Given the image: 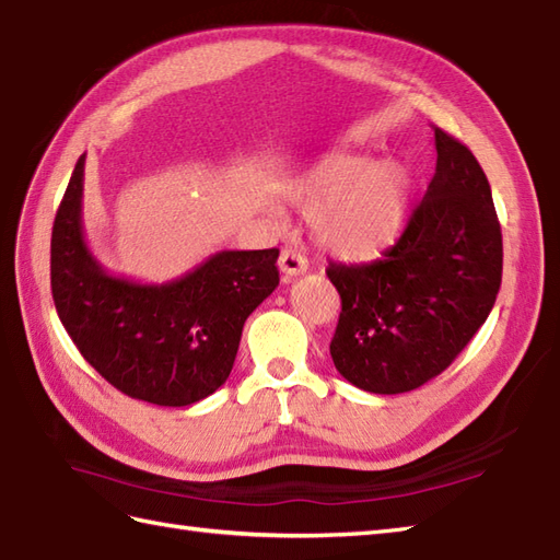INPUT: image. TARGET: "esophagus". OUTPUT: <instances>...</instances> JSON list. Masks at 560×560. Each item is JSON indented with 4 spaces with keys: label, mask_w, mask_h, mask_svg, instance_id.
Returning a JSON list of instances; mask_svg holds the SVG:
<instances>
[{
    "label": "esophagus",
    "mask_w": 560,
    "mask_h": 560,
    "mask_svg": "<svg viewBox=\"0 0 560 560\" xmlns=\"http://www.w3.org/2000/svg\"><path fill=\"white\" fill-rule=\"evenodd\" d=\"M279 269L283 279H293V277H301L307 271V259L298 253L295 248H283L279 255Z\"/></svg>",
    "instance_id": "34e87169"
}]
</instances>
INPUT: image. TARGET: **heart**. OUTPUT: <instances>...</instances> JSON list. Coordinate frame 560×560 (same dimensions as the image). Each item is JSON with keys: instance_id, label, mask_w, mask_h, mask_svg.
Segmentation results:
<instances>
[{"instance_id": "b5f03b06", "label": "heart", "mask_w": 560, "mask_h": 560, "mask_svg": "<svg viewBox=\"0 0 560 560\" xmlns=\"http://www.w3.org/2000/svg\"><path fill=\"white\" fill-rule=\"evenodd\" d=\"M410 184L398 164L334 154L295 186L310 210L312 236L343 259H370L396 241L408 214Z\"/></svg>"}]
</instances>
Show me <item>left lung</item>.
Returning <instances> with one entry per match:
<instances>
[{
    "mask_svg": "<svg viewBox=\"0 0 560 560\" xmlns=\"http://www.w3.org/2000/svg\"><path fill=\"white\" fill-rule=\"evenodd\" d=\"M434 145V178L396 245L327 269L341 295L331 360L370 394H406L444 372L501 289V224L482 166L441 128Z\"/></svg>",
    "mask_w": 560,
    "mask_h": 560,
    "instance_id": "1",
    "label": "left lung"
}]
</instances>
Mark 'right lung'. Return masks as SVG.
<instances>
[{
    "instance_id": "add662e5",
    "label": "right lung",
    "mask_w": 560,
    "mask_h": 560,
    "mask_svg": "<svg viewBox=\"0 0 560 560\" xmlns=\"http://www.w3.org/2000/svg\"><path fill=\"white\" fill-rule=\"evenodd\" d=\"M78 160L51 229V298L81 355L121 394L180 408L229 380L243 324L279 285V250H221L180 279L114 277L83 236Z\"/></svg>"
}]
</instances>
